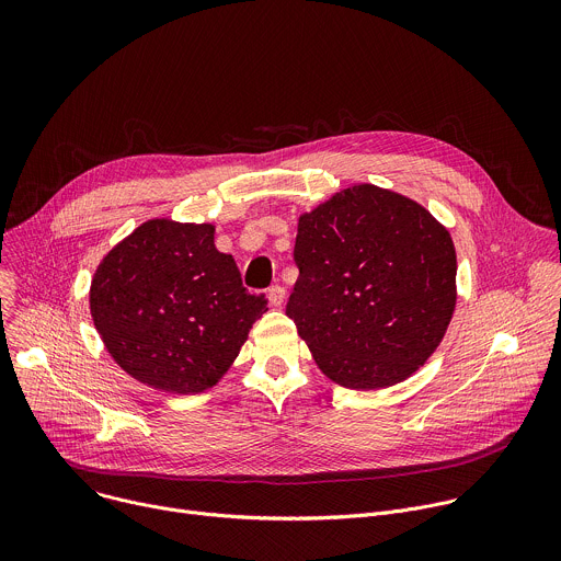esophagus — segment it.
<instances>
[{
    "label": "esophagus",
    "instance_id": "esophagus-1",
    "mask_svg": "<svg viewBox=\"0 0 561 561\" xmlns=\"http://www.w3.org/2000/svg\"><path fill=\"white\" fill-rule=\"evenodd\" d=\"M284 299H286L284 286H271V288H268V301H271V306L279 308V306L284 304Z\"/></svg>",
    "mask_w": 561,
    "mask_h": 561
}]
</instances>
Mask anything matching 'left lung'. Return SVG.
Returning a JSON list of instances; mask_svg holds the SVG:
<instances>
[{"mask_svg": "<svg viewBox=\"0 0 561 561\" xmlns=\"http://www.w3.org/2000/svg\"><path fill=\"white\" fill-rule=\"evenodd\" d=\"M286 304L319 370L377 390L435 353L457 304L450 232L422 204L357 184L304 213Z\"/></svg>", "mask_w": 561, "mask_h": 561, "instance_id": "left-lung-1", "label": "left lung"}]
</instances>
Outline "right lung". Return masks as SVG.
I'll use <instances>...</instances> for the list:
<instances>
[{
	"label": "right lung",
	"mask_w": 561,
	"mask_h": 561,
	"mask_svg": "<svg viewBox=\"0 0 561 561\" xmlns=\"http://www.w3.org/2000/svg\"><path fill=\"white\" fill-rule=\"evenodd\" d=\"M268 299L242 286L213 224L148 219L100 262L93 324L111 357L137 381L175 394L215 386Z\"/></svg>",
	"instance_id": "add662e5"
}]
</instances>
